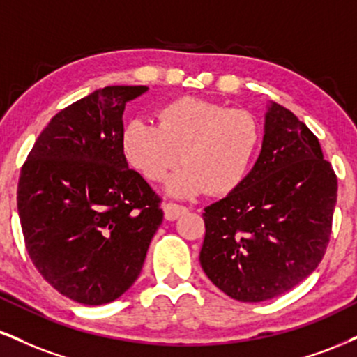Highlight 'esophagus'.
Masks as SVG:
<instances>
[{"label": "esophagus", "instance_id": "obj_1", "mask_svg": "<svg viewBox=\"0 0 357 357\" xmlns=\"http://www.w3.org/2000/svg\"><path fill=\"white\" fill-rule=\"evenodd\" d=\"M162 210H165V218L167 221H174L176 218H179V216L184 215V213L188 211V208L183 206V204L166 203L165 206H162Z\"/></svg>", "mask_w": 357, "mask_h": 357}]
</instances>
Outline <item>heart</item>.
Segmentation results:
<instances>
[{"label": "heart", "mask_w": 357, "mask_h": 357, "mask_svg": "<svg viewBox=\"0 0 357 357\" xmlns=\"http://www.w3.org/2000/svg\"><path fill=\"white\" fill-rule=\"evenodd\" d=\"M260 146V127L245 110L203 99L173 100L159 109L158 126L130 121L122 132L127 162L147 181L167 183V192L191 198L208 191L223 196L245 181Z\"/></svg>", "instance_id": "1"}]
</instances>
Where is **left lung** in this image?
<instances>
[{"instance_id": "left-lung-1", "label": "left lung", "mask_w": 357, "mask_h": 357, "mask_svg": "<svg viewBox=\"0 0 357 357\" xmlns=\"http://www.w3.org/2000/svg\"><path fill=\"white\" fill-rule=\"evenodd\" d=\"M335 199L337 178L319 139L272 102L255 166L235 191L204 208V273L235 301L282 296L321 264Z\"/></svg>"}]
</instances>
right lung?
<instances>
[{"mask_svg":"<svg viewBox=\"0 0 357 357\" xmlns=\"http://www.w3.org/2000/svg\"><path fill=\"white\" fill-rule=\"evenodd\" d=\"M144 85L96 90L60 110L36 139L18 181L28 255L61 296L116 301L137 280L162 223L161 198L122 153V114Z\"/></svg>","mask_w":357,"mask_h":357,"instance_id":"right-lung-1","label":"right lung"}]
</instances>
